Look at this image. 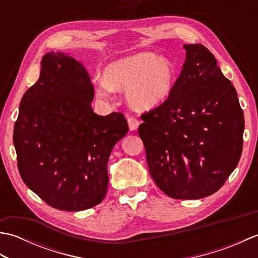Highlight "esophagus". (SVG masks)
<instances>
[{
	"instance_id": "1",
	"label": "esophagus",
	"mask_w": 258,
	"mask_h": 258,
	"mask_svg": "<svg viewBox=\"0 0 258 258\" xmlns=\"http://www.w3.org/2000/svg\"><path fill=\"white\" fill-rule=\"evenodd\" d=\"M127 123H128L130 131H135L136 128L139 127V125H140L139 119L136 118V117H134V116H130L127 118Z\"/></svg>"
}]
</instances>
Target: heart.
Returning <instances> with one entry per match:
<instances>
[{
    "label": "heart",
    "mask_w": 258,
    "mask_h": 258,
    "mask_svg": "<svg viewBox=\"0 0 258 258\" xmlns=\"http://www.w3.org/2000/svg\"><path fill=\"white\" fill-rule=\"evenodd\" d=\"M95 93L108 100L113 91L126 90L128 105L136 111H149L165 103L176 83V69L165 56L142 52L109 63L104 79H95Z\"/></svg>",
    "instance_id": "b5f03b06"
}]
</instances>
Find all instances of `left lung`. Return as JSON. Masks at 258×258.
I'll use <instances>...</instances> for the list:
<instances>
[{
    "mask_svg": "<svg viewBox=\"0 0 258 258\" xmlns=\"http://www.w3.org/2000/svg\"><path fill=\"white\" fill-rule=\"evenodd\" d=\"M184 48L172 95L142 114L139 135L160 189L175 200H199L220 189L237 166L244 113L215 56L202 44Z\"/></svg>",
    "mask_w": 258,
    "mask_h": 258,
    "instance_id": "obj_1",
    "label": "left lung"
}]
</instances>
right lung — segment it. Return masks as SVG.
Wrapping results in <instances>:
<instances>
[{
    "instance_id": "add662e5",
    "label": "right lung",
    "mask_w": 258,
    "mask_h": 258,
    "mask_svg": "<svg viewBox=\"0 0 258 258\" xmlns=\"http://www.w3.org/2000/svg\"><path fill=\"white\" fill-rule=\"evenodd\" d=\"M93 98L83 65L50 52L20 103L13 132L20 175L56 210L79 212L100 204L107 190L109 155L128 132L122 113L95 114Z\"/></svg>"
}]
</instances>
